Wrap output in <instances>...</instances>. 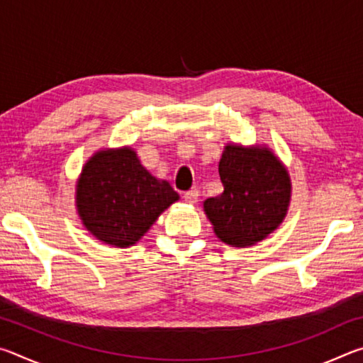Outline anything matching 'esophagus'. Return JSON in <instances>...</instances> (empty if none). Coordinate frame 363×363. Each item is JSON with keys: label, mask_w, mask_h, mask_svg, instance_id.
Returning a JSON list of instances; mask_svg holds the SVG:
<instances>
[{"label": "esophagus", "mask_w": 363, "mask_h": 363, "mask_svg": "<svg viewBox=\"0 0 363 363\" xmlns=\"http://www.w3.org/2000/svg\"><path fill=\"white\" fill-rule=\"evenodd\" d=\"M184 200H186L187 205H195L199 201V190H189V192L184 194Z\"/></svg>", "instance_id": "obj_1"}]
</instances>
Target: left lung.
<instances>
[{
    "label": "left lung",
    "instance_id": "obj_1",
    "mask_svg": "<svg viewBox=\"0 0 363 363\" xmlns=\"http://www.w3.org/2000/svg\"><path fill=\"white\" fill-rule=\"evenodd\" d=\"M223 192L203 201V211L220 242L245 248L262 242L286 218L291 177L267 145H224L219 160Z\"/></svg>",
    "mask_w": 363,
    "mask_h": 363
}]
</instances>
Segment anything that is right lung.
<instances>
[{
  "instance_id": "obj_1",
  "label": "right lung",
  "mask_w": 363,
  "mask_h": 363,
  "mask_svg": "<svg viewBox=\"0 0 363 363\" xmlns=\"http://www.w3.org/2000/svg\"><path fill=\"white\" fill-rule=\"evenodd\" d=\"M177 200L169 182L143 167L131 145L94 152L75 186V208L84 229L115 248L136 245Z\"/></svg>"
}]
</instances>
